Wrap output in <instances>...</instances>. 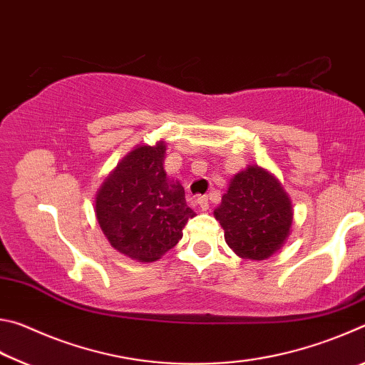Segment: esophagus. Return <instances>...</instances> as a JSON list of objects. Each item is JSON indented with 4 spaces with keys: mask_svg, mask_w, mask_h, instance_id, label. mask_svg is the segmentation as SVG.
<instances>
[{
    "mask_svg": "<svg viewBox=\"0 0 365 365\" xmlns=\"http://www.w3.org/2000/svg\"><path fill=\"white\" fill-rule=\"evenodd\" d=\"M197 205H200L202 211H207V209H209V197L206 195L197 196Z\"/></svg>",
    "mask_w": 365,
    "mask_h": 365,
    "instance_id": "1",
    "label": "esophagus"
}]
</instances>
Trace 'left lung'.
<instances>
[{"instance_id": "1", "label": "left lung", "mask_w": 365, "mask_h": 365, "mask_svg": "<svg viewBox=\"0 0 365 365\" xmlns=\"http://www.w3.org/2000/svg\"><path fill=\"white\" fill-rule=\"evenodd\" d=\"M214 217L235 255L262 261L285 243L293 206L279 178L259 165H248L230 180Z\"/></svg>"}]
</instances>
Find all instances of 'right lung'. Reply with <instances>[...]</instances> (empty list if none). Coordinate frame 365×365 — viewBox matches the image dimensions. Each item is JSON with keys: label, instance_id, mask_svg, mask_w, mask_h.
<instances>
[{"label": "right lung", "instance_id": "obj_1", "mask_svg": "<svg viewBox=\"0 0 365 365\" xmlns=\"http://www.w3.org/2000/svg\"><path fill=\"white\" fill-rule=\"evenodd\" d=\"M164 158V141L137 146L96 193V219L108 242L140 262L158 261L174 248L185 224L196 215L180 182L169 180Z\"/></svg>", "mask_w": 365, "mask_h": 365}]
</instances>
